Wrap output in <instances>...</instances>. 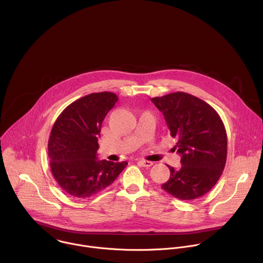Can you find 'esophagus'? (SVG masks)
<instances>
[{
	"label": "esophagus",
	"instance_id": "obj_1",
	"mask_svg": "<svg viewBox=\"0 0 263 263\" xmlns=\"http://www.w3.org/2000/svg\"><path fill=\"white\" fill-rule=\"evenodd\" d=\"M139 163H140L142 166H145V167H149V166L153 165V162L144 160V159H140V160H139Z\"/></svg>",
	"mask_w": 263,
	"mask_h": 263
}]
</instances>
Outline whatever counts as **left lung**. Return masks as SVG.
Segmentation results:
<instances>
[{
  "label": "left lung",
  "instance_id": "8db88e82",
  "mask_svg": "<svg viewBox=\"0 0 263 263\" xmlns=\"http://www.w3.org/2000/svg\"><path fill=\"white\" fill-rule=\"evenodd\" d=\"M162 112L181 167L168 165L171 176L162 190L180 200H195L216 184L227 159V133L217 112L203 100L178 91L151 99Z\"/></svg>",
  "mask_w": 263,
  "mask_h": 263
}]
</instances>
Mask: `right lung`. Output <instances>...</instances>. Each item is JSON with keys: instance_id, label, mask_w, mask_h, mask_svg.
Here are the masks:
<instances>
[{"instance_id": "add662e5", "label": "right lung", "mask_w": 263, "mask_h": 263, "mask_svg": "<svg viewBox=\"0 0 263 263\" xmlns=\"http://www.w3.org/2000/svg\"><path fill=\"white\" fill-rule=\"evenodd\" d=\"M114 92H95L68 105L56 120L48 143L52 174L68 195L85 199L115 182L128 164L98 159L102 123L118 101Z\"/></svg>"}]
</instances>
